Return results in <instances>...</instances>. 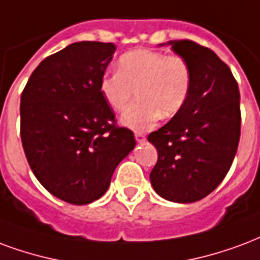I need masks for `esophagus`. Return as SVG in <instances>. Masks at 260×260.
<instances>
[{
  "label": "esophagus",
  "mask_w": 260,
  "mask_h": 260,
  "mask_svg": "<svg viewBox=\"0 0 260 260\" xmlns=\"http://www.w3.org/2000/svg\"><path fill=\"white\" fill-rule=\"evenodd\" d=\"M135 139L138 140V142H143V140L146 139V136L143 132H135Z\"/></svg>",
  "instance_id": "34e87169"
}]
</instances>
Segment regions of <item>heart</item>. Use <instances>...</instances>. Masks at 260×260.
<instances>
[{
  "instance_id": "obj_1",
  "label": "heart",
  "mask_w": 260,
  "mask_h": 260,
  "mask_svg": "<svg viewBox=\"0 0 260 260\" xmlns=\"http://www.w3.org/2000/svg\"><path fill=\"white\" fill-rule=\"evenodd\" d=\"M99 89L114 111L125 110L136 91L139 103L125 111L121 122L147 131L159 117L171 118L183 107L191 89V69L180 55L139 48L121 55L117 73L102 77Z\"/></svg>"
}]
</instances>
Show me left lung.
Masks as SVG:
<instances>
[{"instance_id": "8db88e82", "label": "left lung", "mask_w": 260, "mask_h": 260, "mask_svg": "<svg viewBox=\"0 0 260 260\" xmlns=\"http://www.w3.org/2000/svg\"><path fill=\"white\" fill-rule=\"evenodd\" d=\"M191 69L184 106L147 139L158 151L150 180L162 199L194 203L218 187L232 167L241 132L240 91L232 70L207 47L168 42Z\"/></svg>"}]
</instances>
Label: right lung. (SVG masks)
I'll use <instances>...</instances> for the list:
<instances>
[{"instance_id":"add662e5","label":"right lung","mask_w":260,"mask_h":260,"mask_svg":"<svg viewBox=\"0 0 260 260\" xmlns=\"http://www.w3.org/2000/svg\"><path fill=\"white\" fill-rule=\"evenodd\" d=\"M114 52L111 42H74L38 64L20 98V136L32 174L74 205L101 199L136 145L99 89Z\"/></svg>"}]
</instances>
